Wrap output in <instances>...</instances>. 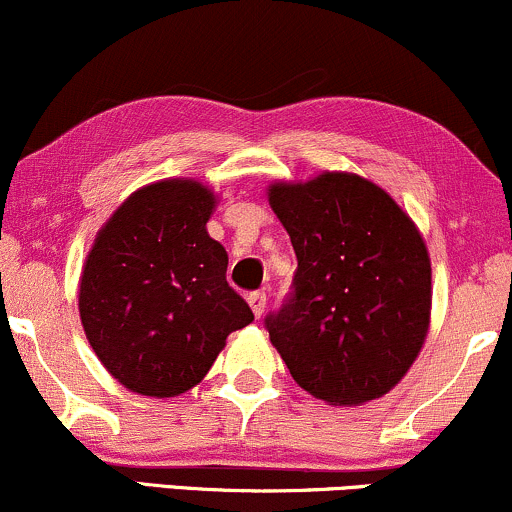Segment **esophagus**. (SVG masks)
<instances>
[{
    "instance_id": "34e87169",
    "label": "esophagus",
    "mask_w": 512,
    "mask_h": 512,
    "mask_svg": "<svg viewBox=\"0 0 512 512\" xmlns=\"http://www.w3.org/2000/svg\"><path fill=\"white\" fill-rule=\"evenodd\" d=\"M248 303H250V308H252V313H255V317H260L264 313V308H267V293H264V291L250 293Z\"/></svg>"
}]
</instances>
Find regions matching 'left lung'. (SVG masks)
I'll return each mask as SVG.
<instances>
[{"label":"left lung","mask_w":512,"mask_h":512,"mask_svg":"<svg viewBox=\"0 0 512 512\" xmlns=\"http://www.w3.org/2000/svg\"><path fill=\"white\" fill-rule=\"evenodd\" d=\"M267 199L298 257L293 298L267 317L291 378L334 407L387 395L431 327L421 231L383 187L344 170L272 182Z\"/></svg>","instance_id":"left-lung-1"}]
</instances>
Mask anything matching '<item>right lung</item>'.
I'll return each mask as SVG.
<instances>
[{
  "label": "right lung",
  "instance_id": "1",
  "mask_svg": "<svg viewBox=\"0 0 512 512\" xmlns=\"http://www.w3.org/2000/svg\"><path fill=\"white\" fill-rule=\"evenodd\" d=\"M216 204L195 178L151 182L113 211L88 250L81 325L129 392L166 399L192 390L228 334L255 320L228 286L226 248L207 231Z\"/></svg>",
  "mask_w": 512,
  "mask_h": 512
}]
</instances>
